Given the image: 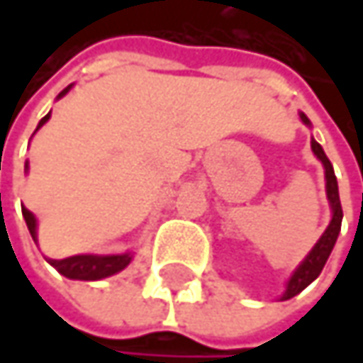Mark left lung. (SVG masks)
I'll use <instances>...</instances> for the list:
<instances>
[{"mask_svg": "<svg viewBox=\"0 0 363 363\" xmlns=\"http://www.w3.org/2000/svg\"><path fill=\"white\" fill-rule=\"evenodd\" d=\"M301 119L303 123L311 125L309 117L305 113H301ZM311 149L313 153L318 155V160L324 164V170H326V193L328 201H330V208H332V220L328 225V229L324 231V235L318 240V244L313 246V250L307 254V258L296 267V271L292 273V277L288 279V286H286V292L281 294V301H288L292 296H296L298 292H303L324 269L328 256L332 252L334 244H336V238L340 233V220H342V208H340V197H338V182L334 177V168L330 164V160L326 157L322 145L318 140H311Z\"/></svg>", "mask_w": 363, "mask_h": 363, "instance_id": "1", "label": "left lung"}]
</instances>
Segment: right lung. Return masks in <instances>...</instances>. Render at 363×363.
I'll use <instances>...</instances> for the list:
<instances>
[{
  "mask_svg": "<svg viewBox=\"0 0 363 363\" xmlns=\"http://www.w3.org/2000/svg\"><path fill=\"white\" fill-rule=\"evenodd\" d=\"M71 90V86H67L60 94L65 96L67 92ZM50 119V113L39 121L37 130ZM25 168H29L25 164ZM23 216H25V223L29 227V233L33 238V242H37V220L33 216V212H29L27 208H23ZM132 260V254H109V256H99V254H77V256H69V258H62V260H54V258H48V262L65 277L69 279H84V281H94V279H103V277H109L119 273L121 269H125Z\"/></svg>",
  "mask_w": 363,
  "mask_h": 363,
  "instance_id": "add662e5",
  "label": "right lung"
}]
</instances>
